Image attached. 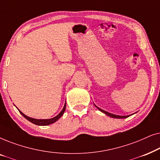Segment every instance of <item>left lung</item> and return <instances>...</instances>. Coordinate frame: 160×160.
Returning a JSON list of instances; mask_svg holds the SVG:
<instances>
[{
	"instance_id": "obj_1",
	"label": "left lung",
	"mask_w": 160,
	"mask_h": 160,
	"mask_svg": "<svg viewBox=\"0 0 160 160\" xmlns=\"http://www.w3.org/2000/svg\"><path fill=\"white\" fill-rule=\"evenodd\" d=\"M97 107V108L99 109V110L100 111H102V113H106V115H108V116H109V117H113V118H117V119H124V118H127V117H128L129 116H119V115H115V114H113V113H108V112H107V111H104V110H102V109H101V108H98V106H96Z\"/></svg>"
}]
</instances>
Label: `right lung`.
<instances>
[{
    "mask_svg": "<svg viewBox=\"0 0 160 160\" xmlns=\"http://www.w3.org/2000/svg\"><path fill=\"white\" fill-rule=\"evenodd\" d=\"M65 108H66V103H65V106H64V107H63L62 110L61 111V112L59 113L58 116H56L55 117L52 118V119H32V118H30V117H27V116L24 114L23 113H22L19 110V113H20L22 115L23 117H25L26 119H28V121H30V122H32V123L36 124V125L46 126V125H49V124H51L52 123H54V122H55L56 121H58V120L60 119L61 117H62L63 113H64L65 110Z\"/></svg>",
    "mask_w": 160,
    "mask_h": 160,
    "instance_id": "add662e5",
    "label": "right lung"
}]
</instances>
